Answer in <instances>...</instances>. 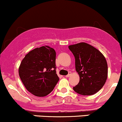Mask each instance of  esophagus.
<instances>
[{
	"mask_svg": "<svg viewBox=\"0 0 122 122\" xmlns=\"http://www.w3.org/2000/svg\"><path fill=\"white\" fill-rule=\"evenodd\" d=\"M71 72H69L68 74H67V76H66V77H69L70 76H71Z\"/></svg>",
	"mask_w": 122,
	"mask_h": 122,
	"instance_id": "obj_1",
	"label": "esophagus"
}]
</instances>
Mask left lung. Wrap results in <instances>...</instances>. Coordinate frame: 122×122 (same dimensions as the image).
<instances>
[{
    "label": "left lung",
    "instance_id": "left-lung-1",
    "mask_svg": "<svg viewBox=\"0 0 122 122\" xmlns=\"http://www.w3.org/2000/svg\"><path fill=\"white\" fill-rule=\"evenodd\" d=\"M75 57L78 84L73 90L83 96L93 95L103 87L107 78L106 60L97 49L85 42L68 46Z\"/></svg>",
    "mask_w": 122,
    "mask_h": 122
}]
</instances>
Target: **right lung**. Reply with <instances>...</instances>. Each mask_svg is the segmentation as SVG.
Instances as JSON below:
<instances>
[{"mask_svg":"<svg viewBox=\"0 0 122 122\" xmlns=\"http://www.w3.org/2000/svg\"><path fill=\"white\" fill-rule=\"evenodd\" d=\"M56 52L43 46L28 52L22 61L19 75L28 92L37 97L50 94L59 81L56 73Z\"/></svg>","mask_w":122,"mask_h":122,"instance_id":"1","label":"right lung"}]
</instances>
